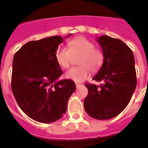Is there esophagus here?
<instances>
[{"instance_id": "esophagus-1", "label": "esophagus", "mask_w": 148, "mask_h": 148, "mask_svg": "<svg viewBox=\"0 0 148 148\" xmlns=\"http://www.w3.org/2000/svg\"><path fill=\"white\" fill-rule=\"evenodd\" d=\"M82 85L81 84H79V83H76V86H77V88L78 89V88H79L80 86H82Z\"/></svg>"}]
</instances>
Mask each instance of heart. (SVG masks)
Returning <instances> with one entry per match:
<instances>
[{"label":"heart","mask_w":148,"mask_h":148,"mask_svg":"<svg viewBox=\"0 0 148 148\" xmlns=\"http://www.w3.org/2000/svg\"><path fill=\"white\" fill-rule=\"evenodd\" d=\"M68 49L59 46L55 52V59L59 66L63 69L69 67L72 56L80 55L78 60L79 66L73 67L66 71L67 79L75 82H82L89 77V69L97 70L104 60L100 50L95 48V44L82 36H78L69 41Z\"/></svg>","instance_id":"1"}]
</instances>
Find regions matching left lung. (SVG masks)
Wrapping results in <instances>:
<instances>
[{"label":"left lung","instance_id":"8db88e82","mask_svg":"<svg viewBox=\"0 0 148 148\" xmlns=\"http://www.w3.org/2000/svg\"><path fill=\"white\" fill-rule=\"evenodd\" d=\"M104 56L102 66L92 79L101 86L85 84L88 95L84 101L85 111L92 118L109 120L127 106L137 86L133 52L118 38L107 35L97 38Z\"/></svg>","mask_w":148,"mask_h":148}]
</instances>
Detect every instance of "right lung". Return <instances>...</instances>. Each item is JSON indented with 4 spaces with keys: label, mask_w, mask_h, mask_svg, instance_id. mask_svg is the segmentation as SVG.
<instances>
[{
    "label": "right lung",
    "mask_w": 148,
    "mask_h": 148,
    "mask_svg": "<svg viewBox=\"0 0 148 148\" xmlns=\"http://www.w3.org/2000/svg\"><path fill=\"white\" fill-rule=\"evenodd\" d=\"M63 41L54 36L29 41L13 57L12 92L22 111L38 122L51 123L62 118L75 91L72 80H58L63 71L55 52Z\"/></svg>",
    "instance_id": "add662e5"
}]
</instances>
